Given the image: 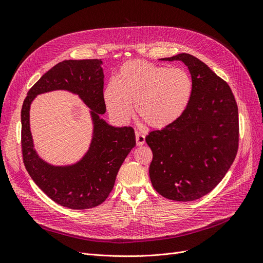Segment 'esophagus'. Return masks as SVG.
<instances>
[{
    "label": "esophagus",
    "instance_id": "34e87169",
    "mask_svg": "<svg viewBox=\"0 0 263 263\" xmlns=\"http://www.w3.org/2000/svg\"><path fill=\"white\" fill-rule=\"evenodd\" d=\"M135 136H136V145L137 146H143L145 144V141H146L145 135L142 134L141 132H136Z\"/></svg>",
    "mask_w": 263,
    "mask_h": 263
}]
</instances>
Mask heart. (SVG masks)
I'll return each mask as SVG.
<instances>
[{"label": "heart", "mask_w": 263, "mask_h": 263, "mask_svg": "<svg viewBox=\"0 0 263 263\" xmlns=\"http://www.w3.org/2000/svg\"><path fill=\"white\" fill-rule=\"evenodd\" d=\"M192 80L181 68H166L143 60L123 64L103 91L106 108L114 118L128 121L134 103L136 118L161 129L177 120L185 109Z\"/></svg>", "instance_id": "obj_1"}]
</instances>
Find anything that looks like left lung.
Masks as SVG:
<instances>
[{"mask_svg": "<svg viewBox=\"0 0 263 263\" xmlns=\"http://www.w3.org/2000/svg\"><path fill=\"white\" fill-rule=\"evenodd\" d=\"M162 61L187 66L192 92L180 117L146 136L150 180L165 198L196 200L222 181L237 156L238 106L227 83L197 58L181 53Z\"/></svg>", "mask_w": 263, "mask_h": 263, "instance_id": "obj_1", "label": "left lung"}]
</instances>
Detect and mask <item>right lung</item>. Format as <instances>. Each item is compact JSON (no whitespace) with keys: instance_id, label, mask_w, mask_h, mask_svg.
I'll return each mask as SVG.
<instances>
[{"instance_id":"obj_1","label":"right lung","mask_w":263,"mask_h":263,"mask_svg":"<svg viewBox=\"0 0 263 263\" xmlns=\"http://www.w3.org/2000/svg\"><path fill=\"white\" fill-rule=\"evenodd\" d=\"M101 65V60L59 63L35 83L21 109L22 156L27 173L53 201L73 210L93 208L107 198L121 164L135 146L132 127L115 128L100 118L106 109ZM52 90L76 93L92 109L94 132L90 149L79 162L67 167H54L37 156L29 129L31 101L37 94Z\"/></svg>"}]
</instances>
